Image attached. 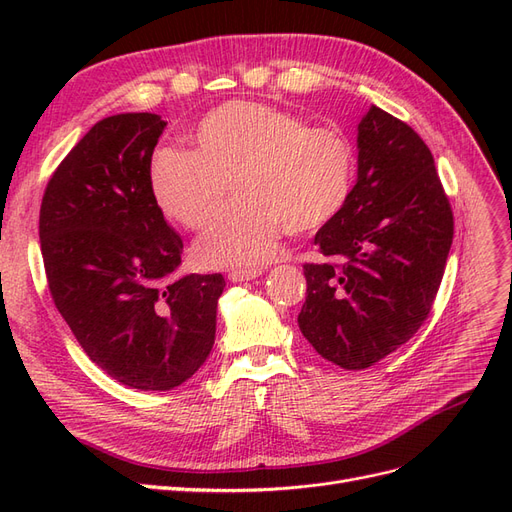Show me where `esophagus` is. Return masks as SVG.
Listing matches in <instances>:
<instances>
[{
	"mask_svg": "<svg viewBox=\"0 0 512 512\" xmlns=\"http://www.w3.org/2000/svg\"><path fill=\"white\" fill-rule=\"evenodd\" d=\"M262 275V269L260 267H254V269H232L228 273V277L232 282H247V280H256V277Z\"/></svg>",
	"mask_w": 512,
	"mask_h": 512,
	"instance_id": "34e87169",
	"label": "esophagus"
}]
</instances>
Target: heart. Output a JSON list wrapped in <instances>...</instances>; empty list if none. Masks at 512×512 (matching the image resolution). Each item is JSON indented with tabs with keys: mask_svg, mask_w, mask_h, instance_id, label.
I'll list each match as a JSON object with an SVG mask.
<instances>
[{
	"mask_svg": "<svg viewBox=\"0 0 512 512\" xmlns=\"http://www.w3.org/2000/svg\"><path fill=\"white\" fill-rule=\"evenodd\" d=\"M196 149L160 147L149 185L166 218L207 228L196 245L205 267L265 262L288 230L305 235L335 220L354 190L356 149L337 126H307L284 108L235 100L213 108L194 130Z\"/></svg>",
	"mask_w": 512,
	"mask_h": 512,
	"instance_id": "obj_1",
	"label": "heart"
}]
</instances>
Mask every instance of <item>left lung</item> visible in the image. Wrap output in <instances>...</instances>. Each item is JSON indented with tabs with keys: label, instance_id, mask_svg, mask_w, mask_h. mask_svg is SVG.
<instances>
[{
	"label": "left lung",
	"instance_id": "obj_1",
	"mask_svg": "<svg viewBox=\"0 0 512 512\" xmlns=\"http://www.w3.org/2000/svg\"><path fill=\"white\" fill-rule=\"evenodd\" d=\"M453 209L425 141L378 106L359 123V179L316 232L299 329L342 369H367L423 327L453 243Z\"/></svg>",
	"mask_w": 512,
	"mask_h": 512
}]
</instances>
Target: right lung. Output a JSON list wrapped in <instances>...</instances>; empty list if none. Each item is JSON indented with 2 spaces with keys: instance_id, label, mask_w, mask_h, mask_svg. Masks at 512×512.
<instances>
[{
  "instance_id": "obj_1",
  "label": "right lung",
  "mask_w": 512,
  "mask_h": 512,
  "mask_svg": "<svg viewBox=\"0 0 512 512\" xmlns=\"http://www.w3.org/2000/svg\"><path fill=\"white\" fill-rule=\"evenodd\" d=\"M166 121H98L55 168L40 205L53 303L87 356L117 382L170 391L215 342L222 273L177 277L183 241L151 194L149 162Z\"/></svg>"
}]
</instances>
